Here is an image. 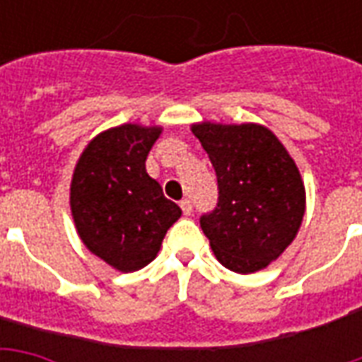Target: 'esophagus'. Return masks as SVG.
I'll list each match as a JSON object with an SVG mask.
<instances>
[{"label":"esophagus","mask_w":362,"mask_h":362,"mask_svg":"<svg viewBox=\"0 0 362 362\" xmlns=\"http://www.w3.org/2000/svg\"><path fill=\"white\" fill-rule=\"evenodd\" d=\"M180 207H182V211H184V215H192V211H194V205H192L189 199H182Z\"/></svg>","instance_id":"1"}]
</instances>
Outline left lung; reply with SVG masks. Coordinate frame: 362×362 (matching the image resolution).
<instances>
[{"label":"left lung","instance_id":"left-lung-1","mask_svg":"<svg viewBox=\"0 0 362 362\" xmlns=\"http://www.w3.org/2000/svg\"><path fill=\"white\" fill-rule=\"evenodd\" d=\"M209 155L219 204L199 225L215 258L235 273H256L295 240L306 209L298 166L262 124H192Z\"/></svg>","mask_w":362,"mask_h":362}]
</instances>
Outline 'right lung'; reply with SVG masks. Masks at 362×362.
Returning <instances> with one entry per match:
<instances>
[{
    "instance_id": "1",
    "label": "right lung",
    "mask_w": 362,
    "mask_h": 362,
    "mask_svg": "<svg viewBox=\"0 0 362 362\" xmlns=\"http://www.w3.org/2000/svg\"><path fill=\"white\" fill-rule=\"evenodd\" d=\"M163 126L122 124L95 135L77 160L69 207L77 235L96 258L122 273L157 258L182 209L166 199L145 160Z\"/></svg>"
}]
</instances>
